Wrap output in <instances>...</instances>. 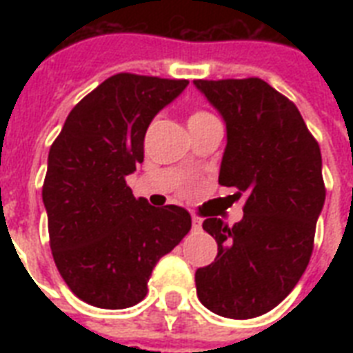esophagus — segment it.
Here are the masks:
<instances>
[{"label":"esophagus","instance_id":"esophagus-1","mask_svg":"<svg viewBox=\"0 0 353 353\" xmlns=\"http://www.w3.org/2000/svg\"><path fill=\"white\" fill-rule=\"evenodd\" d=\"M201 225H203V221H201V218H198V216H192V231L194 232L201 231Z\"/></svg>","mask_w":353,"mask_h":353}]
</instances>
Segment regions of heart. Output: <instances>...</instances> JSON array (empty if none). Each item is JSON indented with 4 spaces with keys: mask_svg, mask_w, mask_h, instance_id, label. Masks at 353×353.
Returning <instances> with one entry per match:
<instances>
[{
    "mask_svg": "<svg viewBox=\"0 0 353 353\" xmlns=\"http://www.w3.org/2000/svg\"><path fill=\"white\" fill-rule=\"evenodd\" d=\"M212 117V115H209L207 112H194L190 113V117H188V124H192V122H199V121H205V119Z\"/></svg>",
    "mask_w": 353,
    "mask_h": 353,
    "instance_id": "heart-1",
    "label": "heart"
}]
</instances>
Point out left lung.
Returning <instances> with one entry per match:
<instances>
[{
    "label": "left lung",
    "mask_w": 353,
    "mask_h": 353,
    "mask_svg": "<svg viewBox=\"0 0 353 353\" xmlns=\"http://www.w3.org/2000/svg\"><path fill=\"white\" fill-rule=\"evenodd\" d=\"M194 85L225 122L218 181L247 194L241 221H203L218 256L196 271L198 299L221 317H258L290 295L312 256L326 198L321 148L295 104L262 79Z\"/></svg>",
    "instance_id": "obj_1"
}]
</instances>
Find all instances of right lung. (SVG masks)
<instances>
[{
    "label": "right lung",
    "instance_id": "1",
    "mask_svg": "<svg viewBox=\"0 0 353 353\" xmlns=\"http://www.w3.org/2000/svg\"><path fill=\"white\" fill-rule=\"evenodd\" d=\"M187 85L113 74L71 110L49 150L41 198L52 258L91 306L124 310L143 301L155 263L190 231L187 210L152 207L126 185L144 159L150 122Z\"/></svg>",
    "mask_w": 353,
    "mask_h": 353
}]
</instances>
